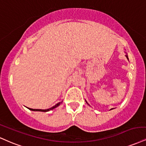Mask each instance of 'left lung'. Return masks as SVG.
I'll list each match as a JSON object with an SVG mask.
<instances>
[{"label": "left lung", "mask_w": 146, "mask_h": 146, "mask_svg": "<svg viewBox=\"0 0 146 146\" xmlns=\"http://www.w3.org/2000/svg\"><path fill=\"white\" fill-rule=\"evenodd\" d=\"M125 53H126V52H125ZM126 58H127V59H128V60H129V58H128V55H127V54H126ZM85 101H86V100H85ZM86 103H87V104H88V105H89V104H88V102H87V101H86ZM113 108H112V109H111V110H113Z\"/></svg>", "instance_id": "1"}]
</instances>
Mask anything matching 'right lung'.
<instances>
[{
  "label": "right lung",
  "instance_id": "right-lung-1",
  "mask_svg": "<svg viewBox=\"0 0 146 146\" xmlns=\"http://www.w3.org/2000/svg\"><path fill=\"white\" fill-rule=\"evenodd\" d=\"M62 103V101L59 102V103H58L57 104H56L55 105H54V106L52 107V108L47 109V110H38V109H31V108H28V109H29V110H31V111H43V112H47V111H50V110H54V109H55L56 108H57V107H58L59 105H60Z\"/></svg>",
  "mask_w": 146,
  "mask_h": 146
}]
</instances>
